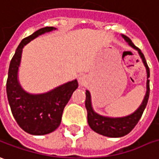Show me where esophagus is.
I'll list each match as a JSON object with an SVG mask.
<instances>
[{"mask_svg":"<svg viewBox=\"0 0 159 159\" xmlns=\"http://www.w3.org/2000/svg\"><path fill=\"white\" fill-rule=\"evenodd\" d=\"M87 81H88V78L86 77V75H80L78 77V83H79L80 86H84L87 84Z\"/></svg>","mask_w":159,"mask_h":159,"instance_id":"1","label":"esophagus"}]
</instances>
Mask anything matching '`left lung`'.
<instances>
[{
	"mask_svg": "<svg viewBox=\"0 0 159 159\" xmlns=\"http://www.w3.org/2000/svg\"><path fill=\"white\" fill-rule=\"evenodd\" d=\"M122 37L125 39V42L128 43L131 48H133L139 52V57H141L143 65L146 69V73H147L146 93L144 95L142 103L133 113L129 114L128 116H121V117H111V116H102L94 111L92 102H91L90 92L89 90H86L85 107L87 109V113H88L89 125L95 132L102 136H105V137H109V138H121L129 133L133 129V128L139 123V119L143 115V112L146 107L148 99H149V95H150V80H149L150 70L147 65V62L145 61L144 56L143 53L141 52V50L134 45V43L131 42V40L128 36L122 34Z\"/></svg>",
	"mask_w": 159,
	"mask_h": 159,
	"instance_id": "8db88e82",
	"label": "left lung"
}]
</instances>
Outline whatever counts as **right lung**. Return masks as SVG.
<instances>
[{"instance_id":"1","label":"right lung","mask_w":159,"mask_h":159,"mask_svg":"<svg viewBox=\"0 0 159 159\" xmlns=\"http://www.w3.org/2000/svg\"><path fill=\"white\" fill-rule=\"evenodd\" d=\"M56 30L54 27H45L23 39L16 48L8 69L7 96L12 114L21 129L35 136L50 133L59 127L64 107L78 87L75 79L48 92L31 94L24 90L19 83L18 71L24 46L39 35Z\"/></svg>"}]
</instances>
